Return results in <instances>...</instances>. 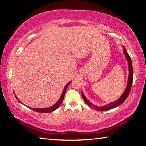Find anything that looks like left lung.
Masks as SVG:
<instances>
[{"label":"left lung","mask_w":146,"mask_h":146,"mask_svg":"<svg viewBox=\"0 0 146 146\" xmlns=\"http://www.w3.org/2000/svg\"><path fill=\"white\" fill-rule=\"evenodd\" d=\"M123 53L125 54V55L127 58V60L128 61V66H129V78H128L127 85L126 89H125V90L124 91V92H123L122 95L121 96L119 99L116 100L114 102L110 103L108 105L103 106V107H98V106L93 104L92 103H91L90 101L87 100V98H86L85 97V96L84 95L83 93L81 92V94H82V97L83 98L84 100V102L90 106V108H92L94 109V110H96L97 111L110 110H111V109L115 108L116 107H117L118 106L122 104L124 102L125 100H126V98H127L128 95H129V94L130 93L131 88V86H132V83H133V70L131 59L129 55H128L127 51L125 50V48H123Z\"/></svg>","instance_id":"1"}]
</instances>
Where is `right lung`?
<instances>
[{"label": "right lung", "instance_id": "1", "mask_svg": "<svg viewBox=\"0 0 146 146\" xmlns=\"http://www.w3.org/2000/svg\"><path fill=\"white\" fill-rule=\"evenodd\" d=\"M70 82H69V83L67 84H66V86H65V88H64V91L62 92V94L60 98H59L58 102H56L55 104H54L53 106H51V107L48 108H30L31 110L35 111L38 112V113H51V112L54 111L56 110V109H57L59 107V106H60L62 102V101L64 100V95H65V93H66V90H67V88L68 87L69 84H70ZM15 97H16V96H15ZM16 98H17V99L19 101V100L18 99V98H17V97H16ZM19 102H20V101H19Z\"/></svg>", "mask_w": 146, "mask_h": 146}]
</instances>
